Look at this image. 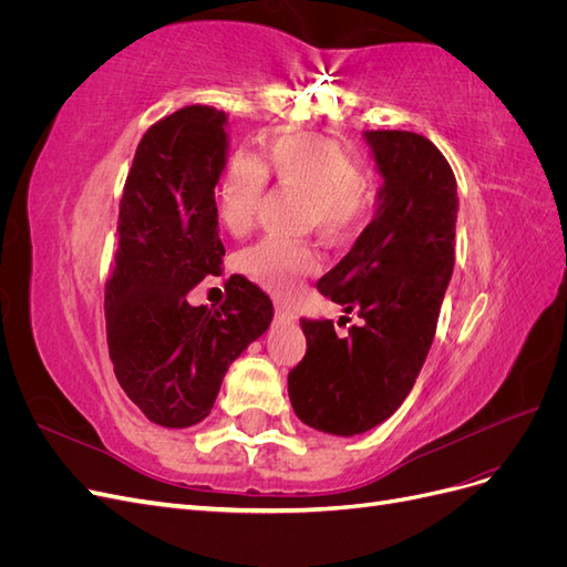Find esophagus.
Returning a JSON list of instances; mask_svg holds the SVG:
<instances>
[{"label": "esophagus", "mask_w": 567, "mask_h": 567, "mask_svg": "<svg viewBox=\"0 0 567 567\" xmlns=\"http://www.w3.org/2000/svg\"><path fill=\"white\" fill-rule=\"evenodd\" d=\"M277 319L279 321H296V315L288 310V307H284V305H277Z\"/></svg>", "instance_id": "1"}]
</instances>
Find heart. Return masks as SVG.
I'll list each match as a JSON object with an SVG mask.
<instances>
[{
	"instance_id": "1",
	"label": "heart",
	"mask_w": 567,
	"mask_h": 567,
	"mask_svg": "<svg viewBox=\"0 0 567 567\" xmlns=\"http://www.w3.org/2000/svg\"><path fill=\"white\" fill-rule=\"evenodd\" d=\"M267 161L281 184L300 188L315 198L317 225L340 234L362 217L367 175L352 151L321 134H293L271 142ZM267 186L265 163L248 151H236L229 158L217 192L219 221L231 234H241L252 221L257 203ZM238 267L248 279L269 288L277 296H296L302 279L315 269L310 248L269 236L244 250Z\"/></svg>"
}]
</instances>
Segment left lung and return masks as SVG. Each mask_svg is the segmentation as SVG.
I'll return each mask as SVG.
<instances>
[{"label": "left lung", "instance_id": "left-lung-1", "mask_svg": "<svg viewBox=\"0 0 567 567\" xmlns=\"http://www.w3.org/2000/svg\"><path fill=\"white\" fill-rule=\"evenodd\" d=\"M364 142L383 177L375 215L317 284L362 323L338 338L333 321L302 319L307 352L288 373L296 416L340 437L371 431L406 400L454 269L458 196L447 158L414 132H364Z\"/></svg>", "mask_w": 567, "mask_h": 567}]
</instances>
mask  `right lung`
Segmentation results:
<instances>
[{
    "mask_svg": "<svg viewBox=\"0 0 567 567\" xmlns=\"http://www.w3.org/2000/svg\"><path fill=\"white\" fill-rule=\"evenodd\" d=\"M227 153V113L179 109L144 134L120 200L109 352L120 388L163 427L208 416L227 369L274 317L271 300L244 277L227 281L219 310L186 300L225 255L215 186Z\"/></svg>",
    "mask_w": 567,
    "mask_h": 567,
    "instance_id": "obj_1",
    "label": "right lung"
}]
</instances>
